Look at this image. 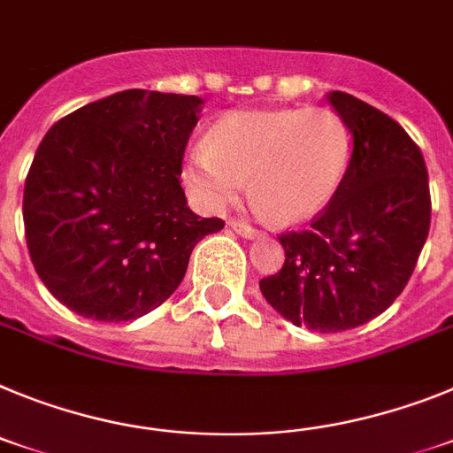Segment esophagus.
Segmentation results:
<instances>
[{"mask_svg": "<svg viewBox=\"0 0 453 453\" xmlns=\"http://www.w3.org/2000/svg\"><path fill=\"white\" fill-rule=\"evenodd\" d=\"M230 227L234 232H237V234H242V237H246V239H255V237H259V232L255 230V227H250L249 223H243V221H230Z\"/></svg>", "mask_w": 453, "mask_h": 453, "instance_id": "obj_1", "label": "esophagus"}]
</instances>
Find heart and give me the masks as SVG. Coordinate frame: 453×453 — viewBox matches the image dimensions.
<instances>
[{"instance_id": "heart-1", "label": "heart", "mask_w": 453, "mask_h": 453, "mask_svg": "<svg viewBox=\"0 0 453 453\" xmlns=\"http://www.w3.org/2000/svg\"><path fill=\"white\" fill-rule=\"evenodd\" d=\"M351 164V129L333 109L232 113L196 145L184 180L204 210L250 200L275 223L308 221L340 191Z\"/></svg>"}]
</instances>
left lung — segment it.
Listing matches in <instances>:
<instances>
[{"instance_id": "left-lung-1", "label": "left lung", "mask_w": 453, "mask_h": 453, "mask_svg": "<svg viewBox=\"0 0 453 453\" xmlns=\"http://www.w3.org/2000/svg\"><path fill=\"white\" fill-rule=\"evenodd\" d=\"M328 100L353 136L346 178L308 227L282 232L285 265L259 280L271 308L314 333L351 330L390 308L431 226L426 164L406 129L349 93Z\"/></svg>"}]
</instances>
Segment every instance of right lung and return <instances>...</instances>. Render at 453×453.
Segmentation results:
<instances>
[{"mask_svg": "<svg viewBox=\"0 0 453 453\" xmlns=\"http://www.w3.org/2000/svg\"><path fill=\"white\" fill-rule=\"evenodd\" d=\"M200 104L129 88L45 134L25 182V237L65 308L107 324L143 317L178 289L196 243L226 226L188 210L180 184Z\"/></svg>", "mask_w": 453, "mask_h": 453, "instance_id": "obj_1", "label": "right lung"}]
</instances>
